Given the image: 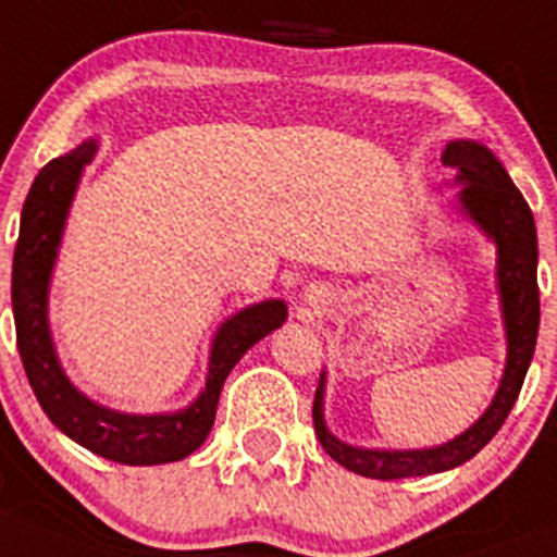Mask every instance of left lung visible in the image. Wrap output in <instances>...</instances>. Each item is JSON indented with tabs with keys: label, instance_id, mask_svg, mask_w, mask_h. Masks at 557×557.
Listing matches in <instances>:
<instances>
[{
	"label": "left lung",
	"instance_id": "8db88e82",
	"mask_svg": "<svg viewBox=\"0 0 557 557\" xmlns=\"http://www.w3.org/2000/svg\"><path fill=\"white\" fill-rule=\"evenodd\" d=\"M442 162L453 171L456 185H461V193H458L461 215H467L497 245V293L505 339H508L505 372L497 395L481 420L469 425L461 436L438 447H428V450H367V447H354L336 438L325 425L323 414V372L312 408L320 445L336 463L375 481L436 475L445 469L461 467L475 453H481L492 442L494 433L503 428L505 417L511 414L524 375H528L530 359H533L535 336H539V282H535L539 239H535V223L528 201L517 190L511 176L505 173L503 162L483 143L450 140L442 151Z\"/></svg>",
	"mask_w": 557,
	"mask_h": 557
}]
</instances>
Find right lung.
<instances>
[{
  "instance_id": "obj_1",
  "label": "right lung",
  "mask_w": 557,
  "mask_h": 557,
  "mask_svg": "<svg viewBox=\"0 0 557 557\" xmlns=\"http://www.w3.org/2000/svg\"><path fill=\"white\" fill-rule=\"evenodd\" d=\"M99 143L85 140L74 151L46 162L35 176L22 209V228L13 253V320L24 372L46 417L76 445L129 467L182 461L203 445L215 422L223 381L245 350L287 320L284 300L253 304L221 323L209 350L207 386L182 411L124 414L82 395L60 367L46 318L49 282L63 239L65 218L82 171L94 160Z\"/></svg>"
}]
</instances>
